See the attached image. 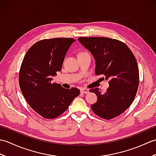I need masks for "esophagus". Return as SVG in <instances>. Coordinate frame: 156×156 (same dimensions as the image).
<instances>
[{
	"label": "esophagus",
	"mask_w": 156,
	"mask_h": 156,
	"mask_svg": "<svg viewBox=\"0 0 156 156\" xmlns=\"http://www.w3.org/2000/svg\"><path fill=\"white\" fill-rule=\"evenodd\" d=\"M80 92H81L82 94H87V93H88L89 90H88V89H87V88H82L80 89Z\"/></svg>",
	"instance_id": "34e87169"
}]
</instances>
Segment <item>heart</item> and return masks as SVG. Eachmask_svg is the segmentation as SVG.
<instances>
[{"label":"heart","instance_id":"obj_1","mask_svg":"<svg viewBox=\"0 0 156 156\" xmlns=\"http://www.w3.org/2000/svg\"><path fill=\"white\" fill-rule=\"evenodd\" d=\"M86 53H87V52H86V51H80L78 52V55H82V54H86Z\"/></svg>","mask_w":156,"mask_h":156}]
</instances>
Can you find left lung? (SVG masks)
Returning <instances> with one entry per match:
<instances>
[{
    "instance_id": "8db88e82",
    "label": "left lung",
    "mask_w": 156,
    "mask_h": 156,
    "mask_svg": "<svg viewBox=\"0 0 156 156\" xmlns=\"http://www.w3.org/2000/svg\"><path fill=\"white\" fill-rule=\"evenodd\" d=\"M78 40L93 55L95 74H103L109 87L105 92L92 88L97 101L91 105L94 113L109 120L122 113L134 101L140 83L136 59L125 43L103 37H78Z\"/></svg>"
}]
</instances>
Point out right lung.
<instances>
[{
  "mask_svg": "<svg viewBox=\"0 0 156 156\" xmlns=\"http://www.w3.org/2000/svg\"><path fill=\"white\" fill-rule=\"evenodd\" d=\"M73 38L45 39L36 42L26 53L20 68L19 82L26 101L45 119L59 117L80 94L77 88H64L52 83L51 76L62 69Z\"/></svg>",
  "mask_w": 156,
  "mask_h": 156,
  "instance_id": "1",
  "label": "right lung"
}]
</instances>
